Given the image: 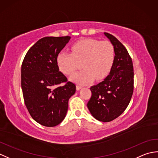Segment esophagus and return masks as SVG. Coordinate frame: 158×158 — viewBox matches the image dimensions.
<instances>
[{
  "instance_id": "esophagus-1",
  "label": "esophagus",
  "mask_w": 158,
  "mask_h": 158,
  "mask_svg": "<svg viewBox=\"0 0 158 158\" xmlns=\"http://www.w3.org/2000/svg\"><path fill=\"white\" fill-rule=\"evenodd\" d=\"M82 88V87L81 86H79V85H77L76 86V89H77V90H79V89H81Z\"/></svg>"
}]
</instances>
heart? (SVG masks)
Instances as JSON below:
<instances>
[{
    "instance_id": "b5f03b06",
    "label": "heart",
    "mask_w": 158,
    "mask_h": 158,
    "mask_svg": "<svg viewBox=\"0 0 158 158\" xmlns=\"http://www.w3.org/2000/svg\"><path fill=\"white\" fill-rule=\"evenodd\" d=\"M115 58V49L111 43L93 39H82L71 48V53L60 52L57 56V64L67 75H72L81 61L80 71L70 77L73 81L85 85L94 79L101 80L109 75Z\"/></svg>"
}]
</instances>
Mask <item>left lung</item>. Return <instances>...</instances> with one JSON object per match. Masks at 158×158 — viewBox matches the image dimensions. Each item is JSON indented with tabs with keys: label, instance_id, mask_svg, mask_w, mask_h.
<instances>
[{
	"label": "left lung",
	"instance_id": "left-lung-1",
	"mask_svg": "<svg viewBox=\"0 0 158 158\" xmlns=\"http://www.w3.org/2000/svg\"><path fill=\"white\" fill-rule=\"evenodd\" d=\"M104 34L115 49V58L109 75L90 88L92 96L88 108L100 122H109L118 117L128 106L134 89L132 58L125 47L113 35Z\"/></svg>",
	"mask_w": 158,
	"mask_h": 158
}]
</instances>
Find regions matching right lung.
I'll return each mask as SVG.
<instances>
[{
	"mask_svg": "<svg viewBox=\"0 0 158 158\" xmlns=\"http://www.w3.org/2000/svg\"><path fill=\"white\" fill-rule=\"evenodd\" d=\"M70 36H46L31 47L23 60L21 85L29 113L36 122L47 127L61 123L66 117L69 100L76 86L59 71L57 56ZM66 82L64 86H59Z\"/></svg>",
	"mask_w": 158,
	"mask_h": 158,
	"instance_id": "add662e5",
	"label": "right lung"
}]
</instances>
